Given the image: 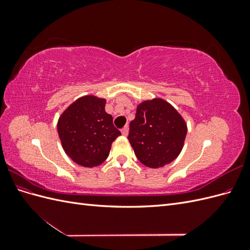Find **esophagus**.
<instances>
[{
  "instance_id": "1",
  "label": "esophagus",
  "mask_w": 250,
  "mask_h": 250,
  "mask_svg": "<svg viewBox=\"0 0 250 250\" xmlns=\"http://www.w3.org/2000/svg\"><path fill=\"white\" fill-rule=\"evenodd\" d=\"M121 131H122V134H123V135H125V137H127L128 132H129V127H128V125H126V126H124V127L122 128V130H121Z\"/></svg>"
}]
</instances>
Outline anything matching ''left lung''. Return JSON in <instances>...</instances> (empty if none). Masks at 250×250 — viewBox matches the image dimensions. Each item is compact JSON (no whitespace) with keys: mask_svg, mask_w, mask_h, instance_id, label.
<instances>
[{"mask_svg":"<svg viewBox=\"0 0 250 250\" xmlns=\"http://www.w3.org/2000/svg\"><path fill=\"white\" fill-rule=\"evenodd\" d=\"M188 126L176 108L162 98L141 102L129 125L128 140L138 160L149 168H162L179 155Z\"/></svg>","mask_w":250,"mask_h":250,"instance_id":"obj_1","label":"left lung"}]
</instances>
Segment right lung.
I'll return each instance as SVG.
<instances>
[{
  "mask_svg": "<svg viewBox=\"0 0 250 250\" xmlns=\"http://www.w3.org/2000/svg\"><path fill=\"white\" fill-rule=\"evenodd\" d=\"M106 100L94 95L78 98L60 115L57 131L64 152L85 168L101 165L108 157L120 130L105 111Z\"/></svg>",
  "mask_w": 250,
  "mask_h": 250,
  "instance_id": "1",
  "label": "right lung"
}]
</instances>
